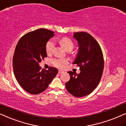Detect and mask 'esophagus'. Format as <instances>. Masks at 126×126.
<instances>
[{
  "label": "esophagus",
  "instance_id": "34e87169",
  "mask_svg": "<svg viewBox=\"0 0 126 126\" xmlns=\"http://www.w3.org/2000/svg\"><path fill=\"white\" fill-rule=\"evenodd\" d=\"M58 73H59V74H62V73H64V71H63V70H59Z\"/></svg>",
  "mask_w": 126,
  "mask_h": 126
}]
</instances>
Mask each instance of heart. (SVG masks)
<instances>
[{
  "label": "heart",
  "mask_w": 126,
  "mask_h": 126,
  "mask_svg": "<svg viewBox=\"0 0 126 126\" xmlns=\"http://www.w3.org/2000/svg\"><path fill=\"white\" fill-rule=\"evenodd\" d=\"M60 43L62 46L66 51H71L74 48L73 42L68 37H63L60 40ZM55 43L53 40H50L47 43L46 50L47 54H51L55 48ZM68 60L67 59H55L52 60V63L56 67L63 68L67 64H68Z\"/></svg>",
  "instance_id": "1"
}]
</instances>
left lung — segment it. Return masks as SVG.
<instances>
[{
  "instance_id": "left-lung-1",
  "label": "left lung",
  "mask_w": 126,
  "mask_h": 126,
  "mask_svg": "<svg viewBox=\"0 0 126 126\" xmlns=\"http://www.w3.org/2000/svg\"><path fill=\"white\" fill-rule=\"evenodd\" d=\"M78 44V51L73 64L79 67L80 73L68 71L70 79L66 89L74 96L84 97L96 88L104 70V58L101 47L91 35L86 32L73 34Z\"/></svg>"
}]
</instances>
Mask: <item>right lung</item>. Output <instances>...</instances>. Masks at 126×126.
Instances as JSON below:
<instances>
[{"mask_svg":"<svg viewBox=\"0 0 126 126\" xmlns=\"http://www.w3.org/2000/svg\"><path fill=\"white\" fill-rule=\"evenodd\" d=\"M54 35L46 29L36 30L22 37L16 46L13 59L15 77L22 88L32 94L44 91L58 73L53 67L46 70L39 66L47 56V43Z\"/></svg>","mask_w":126,"mask_h":126,"instance_id":"right-lung-1","label":"right lung"}]
</instances>
